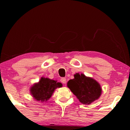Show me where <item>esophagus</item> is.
<instances>
[{"label":"esophagus","mask_w":130,"mask_h":130,"mask_svg":"<svg viewBox=\"0 0 130 130\" xmlns=\"http://www.w3.org/2000/svg\"><path fill=\"white\" fill-rule=\"evenodd\" d=\"M60 81H61V82L63 84H66V82H67V81H66V78H63V77L61 78Z\"/></svg>","instance_id":"34e87169"}]
</instances>
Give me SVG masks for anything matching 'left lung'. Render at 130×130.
I'll use <instances>...</instances> for the list:
<instances>
[{"label":"left lung","mask_w":130,"mask_h":130,"mask_svg":"<svg viewBox=\"0 0 130 130\" xmlns=\"http://www.w3.org/2000/svg\"><path fill=\"white\" fill-rule=\"evenodd\" d=\"M74 77L68 81L67 86L80 102L90 104L100 98L102 90L98 81L83 73H76Z\"/></svg>","instance_id":"8db88e82"}]
</instances>
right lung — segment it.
<instances>
[{
    "label": "right lung",
    "instance_id": "add662e5",
    "mask_svg": "<svg viewBox=\"0 0 130 130\" xmlns=\"http://www.w3.org/2000/svg\"><path fill=\"white\" fill-rule=\"evenodd\" d=\"M62 87L61 83L42 77L38 83L31 87L30 93L37 101L46 102L51 98L55 89Z\"/></svg>",
    "mask_w": 130,
    "mask_h": 130
}]
</instances>
